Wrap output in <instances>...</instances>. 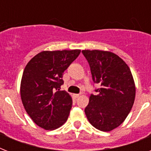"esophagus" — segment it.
Segmentation results:
<instances>
[{"mask_svg":"<svg viewBox=\"0 0 151 151\" xmlns=\"http://www.w3.org/2000/svg\"><path fill=\"white\" fill-rule=\"evenodd\" d=\"M73 96L74 98H78V97L80 96V94H73Z\"/></svg>","mask_w":151,"mask_h":151,"instance_id":"esophagus-1","label":"esophagus"}]
</instances>
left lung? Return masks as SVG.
<instances>
[{
  "mask_svg": "<svg viewBox=\"0 0 151 151\" xmlns=\"http://www.w3.org/2000/svg\"><path fill=\"white\" fill-rule=\"evenodd\" d=\"M89 64L92 80L101 87L91 94L85 112L96 129L110 132L124 122L133 106L136 87L131 70L114 53L83 50Z\"/></svg>",
  "mask_w": 151,
  "mask_h": 151,
  "instance_id": "8db88e82",
  "label": "left lung"
}]
</instances>
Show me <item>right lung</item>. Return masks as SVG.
Returning <instances> with one entry per match:
<instances>
[{
    "label": "right lung",
    "instance_id": "obj_1",
    "mask_svg": "<svg viewBox=\"0 0 151 151\" xmlns=\"http://www.w3.org/2000/svg\"><path fill=\"white\" fill-rule=\"evenodd\" d=\"M80 52L79 49L44 51L25 67L20 86L22 104L34 123L42 129H58L68 118L73 102L60 87L64 71Z\"/></svg>",
    "mask_w": 151,
    "mask_h": 151
}]
</instances>
